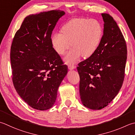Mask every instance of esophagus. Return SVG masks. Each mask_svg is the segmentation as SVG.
<instances>
[{
	"label": "esophagus",
	"instance_id": "obj_1",
	"mask_svg": "<svg viewBox=\"0 0 135 135\" xmlns=\"http://www.w3.org/2000/svg\"><path fill=\"white\" fill-rule=\"evenodd\" d=\"M68 68L69 70H73L76 68V66L74 64H69L68 65Z\"/></svg>",
	"mask_w": 135,
	"mask_h": 135
}]
</instances>
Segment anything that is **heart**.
Wrapping results in <instances>:
<instances>
[{"mask_svg":"<svg viewBox=\"0 0 135 135\" xmlns=\"http://www.w3.org/2000/svg\"><path fill=\"white\" fill-rule=\"evenodd\" d=\"M61 33L54 34L51 43L58 54L65 55L67 63L76 62L81 57H89L93 54L101 41L103 28L98 20L95 18H76L71 19L62 27Z\"/></svg>","mask_w":135,"mask_h":135,"instance_id":"1","label":"heart"}]
</instances>
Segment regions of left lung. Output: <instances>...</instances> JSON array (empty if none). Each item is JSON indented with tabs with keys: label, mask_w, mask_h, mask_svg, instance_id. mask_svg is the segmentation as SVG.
Here are the masks:
<instances>
[{
	"label": "left lung",
	"mask_w": 135,
	"mask_h": 135,
	"mask_svg": "<svg viewBox=\"0 0 135 135\" xmlns=\"http://www.w3.org/2000/svg\"><path fill=\"white\" fill-rule=\"evenodd\" d=\"M104 34L95 52L78 64L80 94L84 106L99 110L117 96L125 78L127 46L117 23L102 13Z\"/></svg>",
	"instance_id": "8db88e82"
}]
</instances>
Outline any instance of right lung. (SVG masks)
I'll use <instances>...</instances> for the list:
<instances>
[{
  "label": "right lung",
  "mask_w": 135,
  "mask_h": 135,
  "mask_svg": "<svg viewBox=\"0 0 135 135\" xmlns=\"http://www.w3.org/2000/svg\"><path fill=\"white\" fill-rule=\"evenodd\" d=\"M64 11L30 15L16 31L10 48L12 81L16 91L35 109L44 110L55 102L67 65L52 47L51 34Z\"/></svg>",
  "instance_id": "right-lung-1"
}]
</instances>
